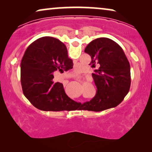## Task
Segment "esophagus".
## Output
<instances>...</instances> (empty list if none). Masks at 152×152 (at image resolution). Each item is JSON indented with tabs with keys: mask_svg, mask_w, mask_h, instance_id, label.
Wrapping results in <instances>:
<instances>
[{
	"mask_svg": "<svg viewBox=\"0 0 152 152\" xmlns=\"http://www.w3.org/2000/svg\"><path fill=\"white\" fill-rule=\"evenodd\" d=\"M67 77L68 78H74L75 76H73V75H72V74H68L67 75Z\"/></svg>",
	"mask_w": 152,
	"mask_h": 152,
	"instance_id": "esophagus-1",
	"label": "esophagus"
}]
</instances>
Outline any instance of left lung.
<instances>
[{"instance_id": "obj_1", "label": "left lung", "mask_w": 152, "mask_h": 152, "mask_svg": "<svg viewBox=\"0 0 152 152\" xmlns=\"http://www.w3.org/2000/svg\"><path fill=\"white\" fill-rule=\"evenodd\" d=\"M84 52L91 57L89 65L98 69L92 74L97 86L95 96L81 104V110L102 111L115 107L127 95L131 85L130 65L122 48L102 37L88 43Z\"/></svg>"}]
</instances>
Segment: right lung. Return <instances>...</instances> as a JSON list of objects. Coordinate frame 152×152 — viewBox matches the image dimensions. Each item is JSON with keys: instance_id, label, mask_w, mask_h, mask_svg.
<instances>
[{"instance_id": "add662e5", "label": "right lung", "mask_w": 152, "mask_h": 152, "mask_svg": "<svg viewBox=\"0 0 152 152\" xmlns=\"http://www.w3.org/2000/svg\"><path fill=\"white\" fill-rule=\"evenodd\" d=\"M72 59L64 43L50 37H41L26 49L20 63L23 92L32 104L41 111H68L76 102L66 94L53 74L71 69Z\"/></svg>"}]
</instances>
